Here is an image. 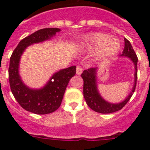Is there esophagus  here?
Masks as SVG:
<instances>
[{
    "instance_id": "1",
    "label": "esophagus",
    "mask_w": 150,
    "mask_h": 150,
    "mask_svg": "<svg viewBox=\"0 0 150 150\" xmlns=\"http://www.w3.org/2000/svg\"><path fill=\"white\" fill-rule=\"evenodd\" d=\"M76 73L77 75H80V74L83 73V69H82V67H79V66H77V67H76Z\"/></svg>"
}]
</instances>
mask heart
<instances>
[{
  "label": "heart",
  "mask_w": 150,
  "mask_h": 150,
  "mask_svg": "<svg viewBox=\"0 0 150 150\" xmlns=\"http://www.w3.org/2000/svg\"><path fill=\"white\" fill-rule=\"evenodd\" d=\"M83 45L87 48H97V59H104L116 53L120 49V43L116 38L104 33H96L84 39Z\"/></svg>",
  "instance_id": "1"
}]
</instances>
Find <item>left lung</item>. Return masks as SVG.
<instances>
[{"label": "left lung", "instance_id": "left-lung-1", "mask_svg": "<svg viewBox=\"0 0 150 150\" xmlns=\"http://www.w3.org/2000/svg\"><path fill=\"white\" fill-rule=\"evenodd\" d=\"M125 47L122 53L120 54V57L128 58L132 62L134 67V81L133 87L128 94V96L121 102L119 103H111L107 101L101 96L98 88V76L97 73L98 67H92L83 71L81 76L83 79V96L88 107L94 111L100 113H111L116 112L124 107L132 98L136 87V83L137 79V57L133 50L132 44L129 41L125 38Z\"/></svg>", "mask_w": 150, "mask_h": 150}]
</instances>
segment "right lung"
<instances>
[{"label": "right lung", "instance_id": "1", "mask_svg": "<svg viewBox=\"0 0 150 150\" xmlns=\"http://www.w3.org/2000/svg\"><path fill=\"white\" fill-rule=\"evenodd\" d=\"M60 31L61 29L57 28L37 30L22 40L10 57L9 81L12 93L22 108L35 114H48L60 107L69 81L76 74V66L54 73L43 87L34 88L28 86L21 77V58L29 46L52 40Z\"/></svg>", "mask_w": 150, "mask_h": 150}]
</instances>
